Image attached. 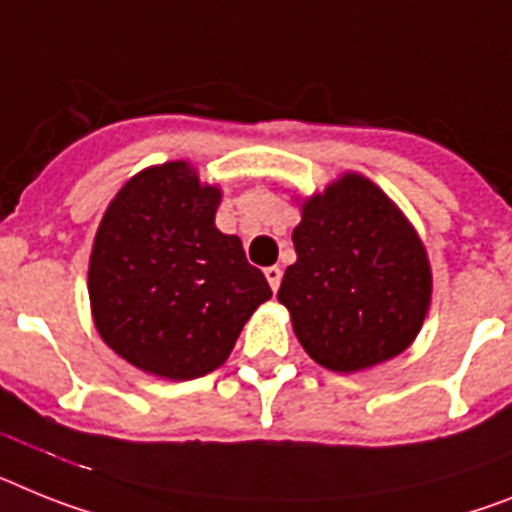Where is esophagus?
<instances>
[{"instance_id":"34e87169","label":"esophagus","mask_w":512,"mask_h":512,"mask_svg":"<svg viewBox=\"0 0 512 512\" xmlns=\"http://www.w3.org/2000/svg\"><path fill=\"white\" fill-rule=\"evenodd\" d=\"M281 276H283V270L278 268V265H270V268H265V278H268L270 289L273 291H278V286H281Z\"/></svg>"}]
</instances>
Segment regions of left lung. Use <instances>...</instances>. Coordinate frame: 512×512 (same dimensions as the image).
I'll return each instance as SVG.
<instances>
[{
  "instance_id": "left-lung-1",
  "label": "left lung",
  "mask_w": 512,
  "mask_h": 512,
  "mask_svg": "<svg viewBox=\"0 0 512 512\" xmlns=\"http://www.w3.org/2000/svg\"><path fill=\"white\" fill-rule=\"evenodd\" d=\"M296 263L278 302L312 359L333 372L388 362L414 343L432 302L422 239L375 182L343 174L302 205Z\"/></svg>"
}]
</instances>
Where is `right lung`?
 Returning <instances> with one entry per match:
<instances>
[{"mask_svg": "<svg viewBox=\"0 0 512 512\" xmlns=\"http://www.w3.org/2000/svg\"><path fill=\"white\" fill-rule=\"evenodd\" d=\"M221 190L187 161L150 166L111 200L90 252L98 336L163 380H195L229 359L244 322L273 291L216 229Z\"/></svg>", "mask_w": 512, "mask_h": 512, "instance_id": "1", "label": "right lung"}]
</instances>
